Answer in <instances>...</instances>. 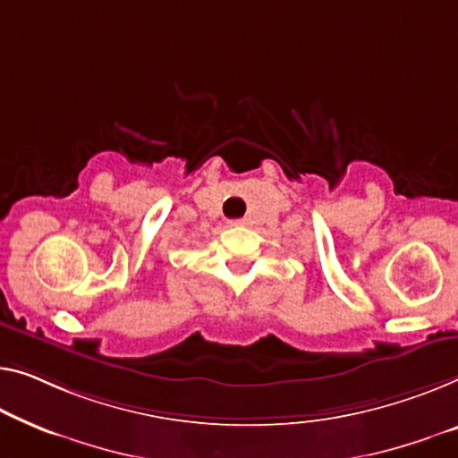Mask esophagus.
I'll list each match as a JSON object with an SVG mask.
<instances>
[{
    "label": "esophagus",
    "instance_id": "34e87169",
    "mask_svg": "<svg viewBox=\"0 0 458 458\" xmlns=\"http://www.w3.org/2000/svg\"><path fill=\"white\" fill-rule=\"evenodd\" d=\"M232 224H234V226H249L250 220H249V217H241V220H234Z\"/></svg>",
    "mask_w": 458,
    "mask_h": 458
}]
</instances>
